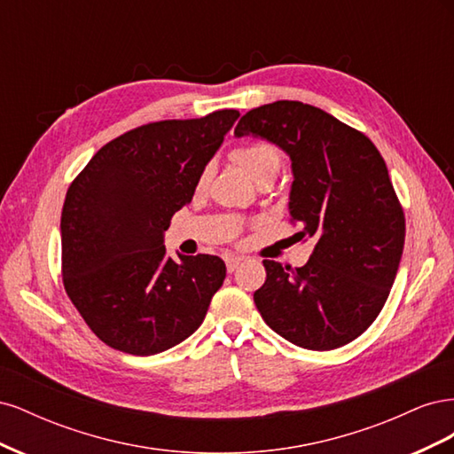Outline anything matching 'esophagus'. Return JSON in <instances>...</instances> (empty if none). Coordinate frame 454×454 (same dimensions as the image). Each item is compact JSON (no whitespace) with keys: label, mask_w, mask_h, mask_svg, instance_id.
Returning <instances> with one entry per match:
<instances>
[{"label":"esophagus","mask_w":454,"mask_h":454,"mask_svg":"<svg viewBox=\"0 0 454 454\" xmlns=\"http://www.w3.org/2000/svg\"><path fill=\"white\" fill-rule=\"evenodd\" d=\"M240 261H242V257H239V255H225V265H227V270H229V272L237 270V269H239V265H240Z\"/></svg>","instance_id":"34e87169"}]
</instances>
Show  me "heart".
Here are the masks:
<instances>
[{
  "instance_id": "heart-1",
  "label": "heart",
  "mask_w": 454,
  "mask_h": 454,
  "mask_svg": "<svg viewBox=\"0 0 454 454\" xmlns=\"http://www.w3.org/2000/svg\"><path fill=\"white\" fill-rule=\"evenodd\" d=\"M232 159H235L240 167L248 172L254 180L261 182L265 177H274L282 167V153L280 149L263 140L255 142H244L232 149ZM212 177V164H204L199 177H197V189L202 191L210 184Z\"/></svg>"
}]
</instances>
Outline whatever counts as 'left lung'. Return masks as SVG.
I'll return each mask as SVG.
<instances>
[{
    "label": "left lung",
    "mask_w": 454,
    "mask_h": 454,
    "mask_svg": "<svg viewBox=\"0 0 454 454\" xmlns=\"http://www.w3.org/2000/svg\"><path fill=\"white\" fill-rule=\"evenodd\" d=\"M292 159L290 223L316 246L303 267L265 259L255 307L278 335L309 350L360 337L390 295L405 242V215L375 144L324 109L278 100L242 115Z\"/></svg>",
    "instance_id": "left-lung-1"
}]
</instances>
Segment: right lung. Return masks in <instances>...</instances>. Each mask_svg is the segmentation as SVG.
<instances>
[{"label":"right lung","mask_w":454,"mask_h":454,"mask_svg":"<svg viewBox=\"0 0 454 454\" xmlns=\"http://www.w3.org/2000/svg\"><path fill=\"white\" fill-rule=\"evenodd\" d=\"M237 109L132 129L96 151L67 187L62 282L85 324L107 347L151 356L180 345L202 324L225 280L217 255L176 263L162 232L191 202L197 177Z\"/></svg>","instance_id":"add662e5"}]
</instances>
